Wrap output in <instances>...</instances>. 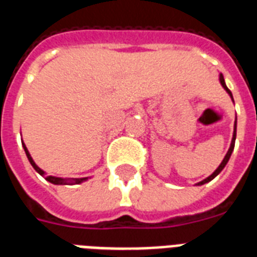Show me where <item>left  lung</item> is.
Masks as SVG:
<instances>
[{
  "instance_id": "left-lung-1",
  "label": "left lung",
  "mask_w": 257,
  "mask_h": 257,
  "mask_svg": "<svg viewBox=\"0 0 257 257\" xmlns=\"http://www.w3.org/2000/svg\"><path fill=\"white\" fill-rule=\"evenodd\" d=\"M219 81H220L221 86H223V87H224V90H225V91H227V93L229 94V96H231V98H232V100H233L232 93H231V91H229V89H228V87H227V85H225V82H224V77H223V74H220V75H219ZM235 139H236V122H235V126H233V137H232V141H231V146H229V149H228V153L225 154L224 159H223V161H221L220 166H219V167H217L216 170H215V171H213L212 174H211L210 176H208V178H206V179H204V180H202V182H199V183H198V186H202V184H204V183H208V182H211V180H212L213 178H215V176H217V175H219V174H220V172H221V170H223V168L225 167V164L228 163L229 158H231V154H232V151H233V147H235Z\"/></svg>"
}]
</instances>
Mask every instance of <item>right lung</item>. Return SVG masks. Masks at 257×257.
I'll return each mask as SVG.
<instances>
[{
    "mask_svg": "<svg viewBox=\"0 0 257 257\" xmlns=\"http://www.w3.org/2000/svg\"><path fill=\"white\" fill-rule=\"evenodd\" d=\"M22 146H24V150H25V153H26V157H28L29 162H30V164L33 166V168H34V170H36V171L38 172L40 175L45 176V179H46L47 182H50V183H53V184H79V183H82V182L87 180V178H75V179H74V178H71V179H63V178H57V176H51V175L46 176L45 175L44 170H41V168L38 167L36 163H34V161H33V158L30 157V154H29V151H28V149H26L25 143H22Z\"/></svg>",
    "mask_w": 257,
    "mask_h": 257,
    "instance_id": "add662e5",
    "label": "right lung"
}]
</instances>
